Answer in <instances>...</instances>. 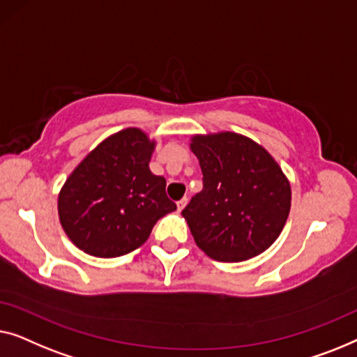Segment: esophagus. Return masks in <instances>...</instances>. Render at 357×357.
Listing matches in <instances>:
<instances>
[{"mask_svg":"<svg viewBox=\"0 0 357 357\" xmlns=\"http://www.w3.org/2000/svg\"><path fill=\"white\" fill-rule=\"evenodd\" d=\"M178 210L181 212V210H183L184 207H185V204H188V197H183L181 200H178Z\"/></svg>","mask_w":357,"mask_h":357,"instance_id":"esophagus-1","label":"esophagus"}]
</instances>
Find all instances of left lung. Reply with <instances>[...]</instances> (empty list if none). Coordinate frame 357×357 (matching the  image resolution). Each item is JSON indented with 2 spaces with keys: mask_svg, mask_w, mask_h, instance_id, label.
I'll return each instance as SVG.
<instances>
[{
  "mask_svg": "<svg viewBox=\"0 0 357 357\" xmlns=\"http://www.w3.org/2000/svg\"><path fill=\"white\" fill-rule=\"evenodd\" d=\"M204 188L183 210L195 244L220 262H243L278 238L291 208L286 176L264 147L244 135H194Z\"/></svg>",
  "mask_w": 357,
  "mask_h": 357,
  "instance_id": "8db88e82",
  "label": "left lung"
}]
</instances>
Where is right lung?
Returning <instances> with one entry per match:
<instances>
[{"label": "right lung", "instance_id": "1", "mask_svg": "<svg viewBox=\"0 0 357 357\" xmlns=\"http://www.w3.org/2000/svg\"><path fill=\"white\" fill-rule=\"evenodd\" d=\"M155 142L129 128L105 139L64 183L58 197L63 229L80 250L112 259L149 239L155 223L176 210L167 181L150 172Z\"/></svg>", "mask_w": 357, "mask_h": 357}]
</instances>
